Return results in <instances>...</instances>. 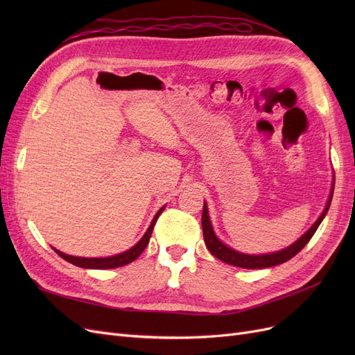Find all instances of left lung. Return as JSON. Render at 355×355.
I'll list each match as a JSON object with an SVG mask.
<instances>
[{
	"label": "left lung",
	"instance_id": "8db88e82",
	"mask_svg": "<svg viewBox=\"0 0 355 355\" xmlns=\"http://www.w3.org/2000/svg\"><path fill=\"white\" fill-rule=\"evenodd\" d=\"M331 197H333V185H331V191H330V197L326 204V209L323 210V213H321V216L314 222L313 227H311L297 241L286 247V249H283L280 252H275V253H268V254H244V253H240L237 250L231 249V247H228L227 244H223L213 231L211 222L209 218V210H207L206 202H204L202 216H201L204 243H206L209 252L214 257H218V259H220L225 263L245 268V270H262V268H270V266L284 263L288 259H292L293 256H296L308 244V241L313 239V235L315 234L317 228L320 227L321 220L324 219L326 213L329 211Z\"/></svg>",
	"mask_w": 355,
	"mask_h": 355
}]
</instances>
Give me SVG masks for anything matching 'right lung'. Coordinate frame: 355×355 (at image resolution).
Segmentation results:
<instances>
[{"label": "right lung", "instance_id": "obj_1", "mask_svg": "<svg viewBox=\"0 0 355 355\" xmlns=\"http://www.w3.org/2000/svg\"><path fill=\"white\" fill-rule=\"evenodd\" d=\"M164 207H161L157 214L154 216L151 225H149L148 231L145 232L144 237L139 240L132 249H128L120 254H115V256H108V257H78V256H71L67 253H62L58 249L53 247V250H55L60 257H63L67 262L72 263V265H77L80 268H89V270H110V268H118V266H124L127 263L133 262L135 259H137L139 256L142 254V252L145 250V247L149 243V239H151V234L154 230V225L158 219V216L161 213H163Z\"/></svg>", "mask_w": 355, "mask_h": 355}]
</instances>
